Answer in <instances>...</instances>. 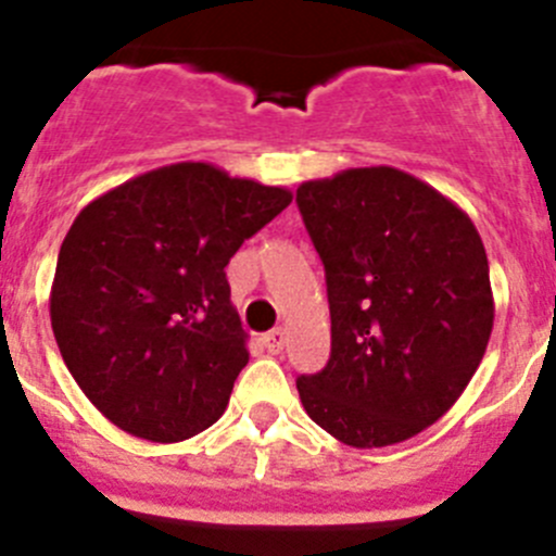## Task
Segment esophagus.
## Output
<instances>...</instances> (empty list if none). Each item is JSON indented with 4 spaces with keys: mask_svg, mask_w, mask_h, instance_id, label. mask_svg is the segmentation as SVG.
Segmentation results:
<instances>
[{
    "mask_svg": "<svg viewBox=\"0 0 556 556\" xmlns=\"http://www.w3.org/2000/svg\"><path fill=\"white\" fill-rule=\"evenodd\" d=\"M285 342H288L285 329H274V331H268V334H263V345H266L271 354H279V351L285 349Z\"/></svg>",
    "mask_w": 556,
    "mask_h": 556,
    "instance_id": "esophagus-1",
    "label": "esophagus"
}]
</instances>
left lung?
I'll use <instances>...</instances> for the list:
<instances>
[{
  "label": "left lung",
  "instance_id": "1",
  "mask_svg": "<svg viewBox=\"0 0 556 556\" xmlns=\"http://www.w3.org/2000/svg\"><path fill=\"white\" fill-rule=\"evenodd\" d=\"M326 271L331 356L295 381L337 442H406L453 408L491 329L489 257L469 216L395 167L342 169L295 189Z\"/></svg>",
  "mask_w": 556,
  "mask_h": 556
}]
</instances>
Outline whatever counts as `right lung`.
<instances>
[{
    "mask_svg": "<svg viewBox=\"0 0 556 556\" xmlns=\"http://www.w3.org/2000/svg\"><path fill=\"white\" fill-rule=\"evenodd\" d=\"M290 200L282 186L180 161L81 207L56 257L51 329L109 422L173 444L225 414L249 362L225 266Z\"/></svg>",
    "mask_w": 556,
    "mask_h": 556,
    "instance_id": "obj_1",
    "label": "right lung"
}]
</instances>
